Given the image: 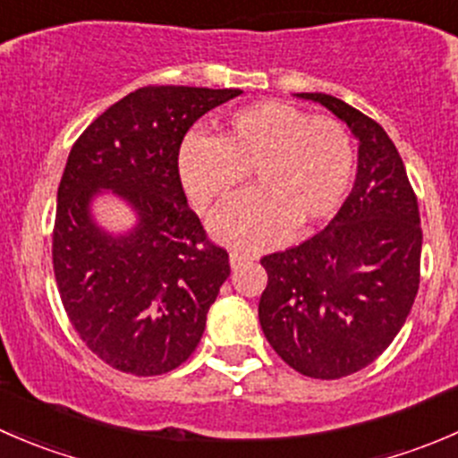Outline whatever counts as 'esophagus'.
I'll use <instances>...</instances> for the list:
<instances>
[{"mask_svg": "<svg viewBox=\"0 0 458 458\" xmlns=\"http://www.w3.org/2000/svg\"><path fill=\"white\" fill-rule=\"evenodd\" d=\"M248 261H252V257L246 255V252H237V250L230 252V267H233V270H237V267H242L243 263Z\"/></svg>", "mask_w": 458, "mask_h": 458, "instance_id": "34e87169", "label": "esophagus"}]
</instances>
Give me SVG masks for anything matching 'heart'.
<instances>
[{"label":"heart","instance_id":"1","mask_svg":"<svg viewBox=\"0 0 458 458\" xmlns=\"http://www.w3.org/2000/svg\"><path fill=\"white\" fill-rule=\"evenodd\" d=\"M257 191L228 201L210 221L230 246H276L297 228L330 219L352 182L354 148L344 123L308 114L284 101H261L234 113L216 141H183L177 174L199 212L224 201L246 174Z\"/></svg>","mask_w":458,"mask_h":458}]
</instances>
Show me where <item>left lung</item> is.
Listing matches in <instances>:
<instances>
[{"mask_svg":"<svg viewBox=\"0 0 458 458\" xmlns=\"http://www.w3.org/2000/svg\"><path fill=\"white\" fill-rule=\"evenodd\" d=\"M297 97L326 106L350 128L359 141L357 179L321 233L261 259L267 285L259 321L290 368L341 378L370 366L412 310L421 219L399 150L374 119L326 92Z\"/></svg>","mask_w":458,"mask_h":458,"instance_id":"8db88e82","label":"left lung"}]
</instances>
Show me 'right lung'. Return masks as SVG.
Wrapping results in <instances>:
<instances>
[{
	"instance_id": "right-lung-1",
	"label": "right lung",
	"mask_w": 458,
	"mask_h": 458,
	"mask_svg": "<svg viewBox=\"0 0 458 458\" xmlns=\"http://www.w3.org/2000/svg\"><path fill=\"white\" fill-rule=\"evenodd\" d=\"M242 90L146 86L101 113L68 155L57 191L53 267L66 315L108 366L155 377L199 345L228 279V252L206 239L177 174L183 137ZM113 191L136 212L126 233L104 231L91 201Z\"/></svg>"
}]
</instances>
